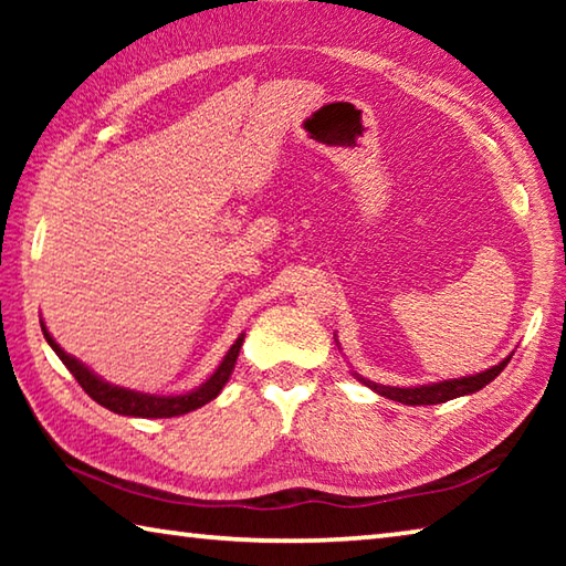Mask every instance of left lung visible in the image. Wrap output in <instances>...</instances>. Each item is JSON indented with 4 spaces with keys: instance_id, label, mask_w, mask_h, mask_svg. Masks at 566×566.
<instances>
[{
    "instance_id": "left-lung-1",
    "label": "left lung",
    "mask_w": 566,
    "mask_h": 566,
    "mask_svg": "<svg viewBox=\"0 0 566 566\" xmlns=\"http://www.w3.org/2000/svg\"><path fill=\"white\" fill-rule=\"evenodd\" d=\"M512 354L506 359H502L500 364H494V367L484 369V371H476L472 377H459V379H444V381H434V385H419V387H387V385H377V381L371 379H364L361 375L354 371V377H357L364 387L375 389L377 395L387 397V399H395L401 401V405H442V401L449 399H457V397H464V395H474L482 387L490 385L492 379H496L502 375V369L510 364Z\"/></svg>"
}]
</instances>
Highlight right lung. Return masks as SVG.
<instances>
[{"instance_id": "add662e5", "label": "right lung", "mask_w": 566, "mask_h": 566, "mask_svg": "<svg viewBox=\"0 0 566 566\" xmlns=\"http://www.w3.org/2000/svg\"><path fill=\"white\" fill-rule=\"evenodd\" d=\"M40 324H42L46 344H50L56 357L62 359L64 367L72 371L74 379L80 381L82 389L87 391V395L94 401H97V405L107 407L109 411H114V415L147 417V419L179 417V415H187V411H195L199 407H205L207 401L217 399V395L224 389L229 377H232L234 364H237V357H239V349H242V342H244V334H239L237 342L224 354V359L219 361L214 375L209 377L205 385L189 389V391H185V395H147V391H134V389L117 387V385H109V381H104L99 375H94L87 364H82L80 359L72 357V354H66L60 347V344L54 342L50 329L44 327V322H40Z\"/></svg>"}]
</instances>
